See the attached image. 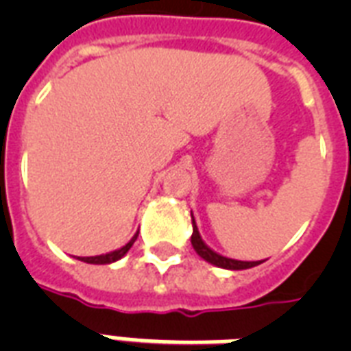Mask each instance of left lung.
<instances>
[{
    "label": "left lung",
    "mask_w": 351,
    "mask_h": 351,
    "mask_svg": "<svg viewBox=\"0 0 351 351\" xmlns=\"http://www.w3.org/2000/svg\"><path fill=\"white\" fill-rule=\"evenodd\" d=\"M191 224H193V234H191V244L193 250L197 251L198 255L202 256L204 261L213 264L217 267H222V269H233V271H239V269H250L253 266H258L262 261H234V258H228V256L220 255L217 251H213L206 242L202 240L200 233H198L197 222H195V217H193L191 211Z\"/></svg>",
    "instance_id": "left-lung-1"
}]
</instances>
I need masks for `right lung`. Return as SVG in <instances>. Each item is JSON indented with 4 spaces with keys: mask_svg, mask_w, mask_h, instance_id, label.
<instances>
[{
    "mask_svg": "<svg viewBox=\"0 0 351 351\" xmlns=\"http://www.w3.org/2000/svg\"><path fill=\"white\" fill-rule=\"evenodd\" d=\"M138 239V231L134 233V237H132L129 242H127L125 245H121L120 250H114V251H109V253H106V255H96V256H78V261L82 262H87V264H112V262L120 261L121 256L127 255V251L131 250L132 244H134V240Z\"/></svg>",
    "mask_w": 351,
    "mask_h": 351,
    "instance_id": "right-lung-1",
    "label": "right lung"
}]
</instances>
